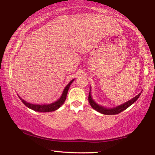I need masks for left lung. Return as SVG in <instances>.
I'll return each mask as SVG.
<instances>
[{
  "label": "left lung",
  "instance_id": "8db88e82",
  "mask_svg": "<svg viewBox=\"0 0 155 155\" xmlns=\"http://www.w3.org/2000/svg\"><path fill=\"white\" fill-rule=\"evenodd\" d=\"M142 92H140L138 95H136V97H134L133 98L131 99L127 102H125L123 104H121L120 106H117V107L111 108H107L106 107H104V106H101L100 105L96 104L95 101L92 99V95H91V89L90 87V93H89V97H88V101L89 103H90V106H92V108L96 110L97 111L100 112V113L106 115H114V114H117L120 113V112L123 111L124 110H125L126 108H127L130 106H131L133 103H135L136 101L138 100V98L139 97Z\"/></svg>",
  "mask_w": 155,
  "mask_h": 155
}]
</instances>
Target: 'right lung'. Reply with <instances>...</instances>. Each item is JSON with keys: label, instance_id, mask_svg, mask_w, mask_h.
<instances>
[{"label": "right lung", "instance_id": "add662e5", "mask_svg": "<svg viewBox=\"0 0 155 155\" xmlns=\"http://www.w3.org/2000/svg\"><path fill=\"white\" fill-rule=\"evenodd\" d=\"M74 79H72L71 81H70L66 87H65V89H64L63 94H62L61 97L58 99V101H56L54 103H51V104H41V105H38V104H30V103L26 102L25 101H24L23 99L21 98L18 95V97L20 98V100L22 101V103L24 104L27 107H28L29 108H31L32 110L35 111H38V112H50V111H54L55 110L58 109L60 106H62L65 102V99H66V96H67V93L68 91L69 87H70L71 84V83L74 81Z\"/></svg>", "mask_w": 155, "mask_h": 155}]
</instances>
